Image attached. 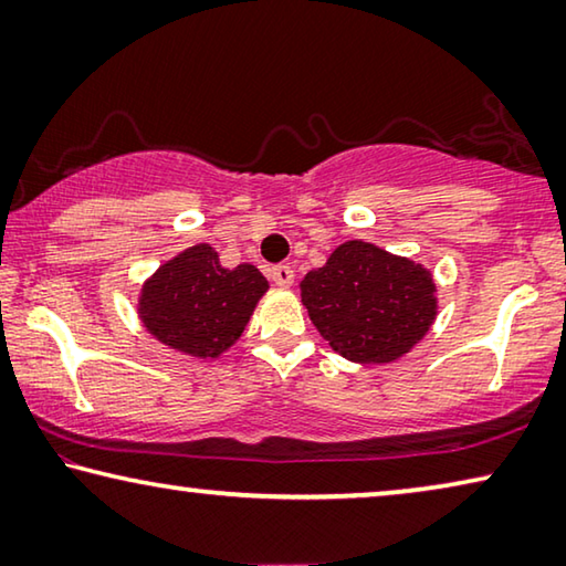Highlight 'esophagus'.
Returning <instances> with one entry per match:
<instances>
[{
	"label": "esophagus",
	"mask_w": 566,
	"mask_h": 566,
	"mask_svg": "<svg viewBox=\"0 0 566 566\" xmlns=\"http://www.w3.org/2000/svg\"><path fill=\"white\" fill-rule=\"evenodd\" d=\"M269 276H272V282L276 284V286H292V282H294V269L292 266H286V264H276V266H272L269 269Z\"/></svg>",
	"instance_id": "1"
}]
</instances>
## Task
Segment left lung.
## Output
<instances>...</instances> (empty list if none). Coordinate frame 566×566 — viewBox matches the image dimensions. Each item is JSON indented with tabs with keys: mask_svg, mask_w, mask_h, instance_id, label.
I'll use <instances>...</instances> for the list:
<instances>
[{
	"mask_svg": "<svg viewBox=\"0 0 566 566\" xmlns=\"http://www.w3.org/2000/svg\"><path fill=\"white\" fill-rule=\"evenodd\" d=\"M312 325L353 364H391L437 315L432 274L366 241H345L300 282Z\"/></svg>",
	"mask_w": 566,
	"mask_h": 566,
	"instance_id": "obj_1",
	"label": "left lung"
}]
</instances>
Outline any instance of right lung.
<instances>
[{"label": "right lung", "mask_w": 566, "mask_h": 566, "mask_svg": "<svg viewBox=\"0 0 566 566\" xmlns=\"http://www.w3.org/2000/svg\"><path fill=\"white\" fill-rule=\"evenodd\" d=\"M269 282L256 266L223 269L210 243L185 249L142 286L139 317L159 343L216 358L239 340Z\"/></svg>", "instance_id": "1"}]
</instances>
